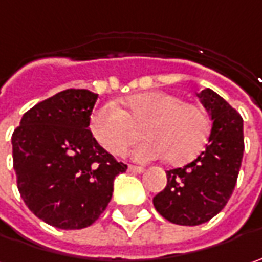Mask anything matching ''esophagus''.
Masks as SVG:
<instances>
[{
    "label": "esophagus",
    "mask_w": 262,
    "mask_h": 262,
    "mask_svg": "<svg viewBox=\"0 0 262 262\" xmlns=\"http://www.w3.org/2000/svg\"><path fill=\"white\" fill-rule=\"evenodd\" d=\"M129 171H132V173H136V174H141V173H143L145 170H143L142 167H136V165H129Z\"/></svg>",
    "instance_id": "esophagus-1"
}]
</instances>
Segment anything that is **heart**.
<instances>
[{
    "label": "heart",
    "instance_id": "1",
    "mask_svg": "<svg viewBox=\"0 0 262 262\" xmlns=\"http://www.w3.org/2000/svg\"><path fill=\"white\" fill-rule=\"evenodd\" d=\"M124 110L104 102L92 111L91 132L99 145L114 155L123 154L138 139L136 127L143 124L139 143L132 157L146 163L167 157L171 164H186L196 158L210 136V119L199 105L183 102L177 95L154 91L123 101Z\"/></svg>",
    "mask_w": 262,
    "mask_h": 262
}]
</instances>
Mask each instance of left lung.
<instances>
[{"mask_svg":"<svg viewBox=\"0 0 262 262\" xmlns=\"http://www.w3.org/2000/svg\"><path fill=\"white\" fill-rule=\"evenodd\" d=\"M212 126L204 151L189 164L167 171V186L152 199L165 220L180 226L210 222L233 193L244 158V120L207 88L198 94Z\"/></svg>","mask_w":262,"mask_h":262,"instance_id":"1","label":"left lung"}]
</instances>
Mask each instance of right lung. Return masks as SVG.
Segmentation results:
<instances>
[{"label": "right lung", "mask_w": 262, "mask_h": 262, "mask_svg": "<svg viewBox=\"0 0 262 262\" xmlns=\"http://www.w3.org/2000/svg\"><path fill=\"white\" fill-rule=\"evenodd\" d=\"M98 94L66 89L23 114L11 136L17 188L38 219L63 230L97 222L113 196L117 163L92 136Z\"/></svg>", "instance_id": "1"}]
</instances>
